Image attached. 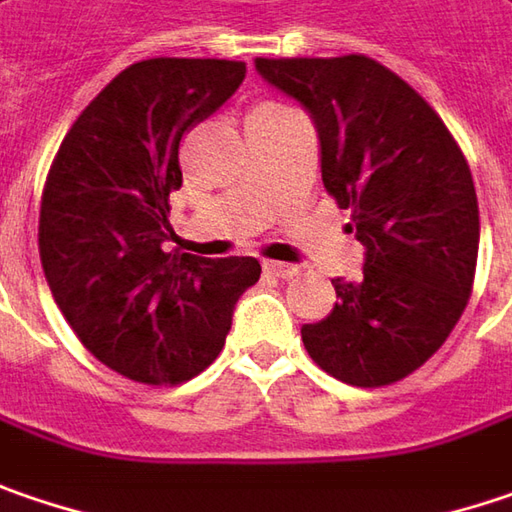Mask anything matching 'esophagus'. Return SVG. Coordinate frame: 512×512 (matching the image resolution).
I'll use <instances>...</instances> for the list:
<instances>
[{
  "label": "esophagus",
  "mask_w": 512,
  "mask_h": 512,
  "mask_svg": "<svg viewBox=\"0 0 512 512\" xmlns=\"http://www.w3.org/2000/svg\"><path fill=\"white\" fill-rule=\"evenodd\" d=\"M265 270L279 276V279H294L299 276V268L296 265H285V262H265Z\"/></svg>",
  "instance_id": "34e87169"
}]
</instances>
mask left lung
Returning a JSON list of instances; mask_svg holds the SVG:
<instances>
[{"label": "left lung", "mask_w": 512, "mask_h": 512, "mask_svg": "<svg viewBox=\"0 0 512 512\" xmlns=\"http://www.w3.org/2000/svg\"><path fill=\"white\" fill-rule=\"evenodd\" d=\"M320 138L325 190L351 210L363 276L331 279L337 302L302 325L311 360L351 386H389L423 366L461 320L478 259V198L444 120L363 54L256 60Z\"/></svg>", "instance_id": "obj_1"}]
</instances>
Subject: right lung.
Instances as JSON below:
<instances>
[{"label":"right lung","instance_id":"add662e5","mask_svg":"<svg viewBox=\"0 0 512 512\" xmlns=\"http://www.w3.org/2000/svg\"><path fill=\"white\" fill-rule=\"evenodd\" d=\"M247 68L158 57L120 71L68 129L39 210V259L54 302L91 354L138 383H181L224 348L253 256L167 250L178 149L224 106Z\"/></svg>","mask_w":512,"mask_h":512}]
</instances>
